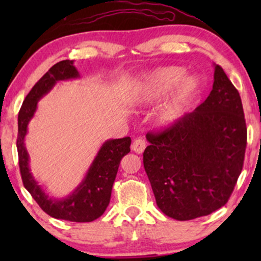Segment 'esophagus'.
Returning <instances> with one entry per match:
<instances>
[{
    "mask_svg": "<svg viewBox=\"0 0 261 261\" xmlns=\"http://www.w3.org/2000/svg\"><path fill=\"white\" fill-rule=\"evenodd\" d=\"M146 148V142L144 139H137V140L133 141V144H132V149L135 153H138V154H141L142 152L145 151Z\"/></svg>",
    "mask_w": 261,
    "mask_h": 261,
    "instance_id": "esophagus-1",
    "label": "esophagus"
}]
</instances>
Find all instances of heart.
Returning <instances> with one entry per match:
<instances>
[{
    "instance_id": "obj_1",
    "label": "heart",
    "mask_w": 261,
    "mask_h": 261,
    "mask_svg": "<svg viewBox=\"0 0 261 261\" xmlns=\"http://www.w3.org/2000/svg\"><path fill=\"white\" fill-rule=\"evenodd\" d=\"M180 66H162L135 82L128 90V99L134 105L147 106L158 102L174 87L169 98L156 112V122L167 127L180 119L183 110L198 90V82L194 77H184Z\"/></svg>"
}]
</instances>
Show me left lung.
Here are the masks:
<instances>
[{"label": "left lung", "mask_w": 261, "mask_h": 261, "mask_svg": "<svg viewBox=\"0 0 261 261\" xmlns=\"http://www.w3.org/2000/svg\"><path fill=\"white\" fill-rule=\"evenodd\" d=\"M146 138L144 167L165 215L194 220L226 204L244 166L247 128L240 95L222 67L215 65L202 105Z\"/></svg>", "instance_id": "obj_1"}]
</instances>
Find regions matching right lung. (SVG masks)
Instances as JSON below:
<instances>
[{
	"instance_id": "right-lung-1",
	"label": "right lung",
	"mask_w": 261,
	"mask_h": 261,
	"mask_svg": "<svg viewBox=\"0 0 261 261\" xmlns=\"http://www.w3.org/2000/svg\"><path fill=\"white\" fill-rule=\"evenodd\" d=\"M80 73L73 66V60H62L57 63L39 80L24 98L17 117V154L23 187L32 195L39 206L49 216L71 222H91L103 215L110 202L112 189L115 180L120 162L130 152V138L114 139L102 145L97 155L89 167L87 176L74 191L66 198L48 197L32 176L28 162L24 137L27 126L37 110L38 101L47 94L58 81L78 78Z\"/></svg>"
}]
</instances>
